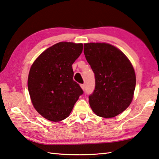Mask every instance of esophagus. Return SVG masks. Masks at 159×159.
<instances>
[{"mask_svg":"<svg viewBox=\"0 0 159 159\" xmlns=\"http://www.w3.org/2000/svg\"><path fill=\"white\" fill-rule=\"evenodd\" d=\"M80 86H81V88H82L84 91L85 90V84H80Z\"/></svg>","mask_w":159,"mask_h":159,"instance_id":"34e87169","label":"esophagus"}]
</instances>
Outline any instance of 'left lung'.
<instances>
[{"instance_id": "obj_1", "label": "left lung", "mask_w": 159, "mask_h": 159, "mask_svg": "<svg viewBox=\"0 0 159 159\" xmlns=\"http://www.w3.org/2000/svg\"><path fill=\"white\" fill-rule=\"evenodd\" d=\"M84 53L95 74V86L89 104L95 114L110 118L123 112L132 101L136 75L130 61L115 46L84 44Z\"/></svg>"}]
</instances>
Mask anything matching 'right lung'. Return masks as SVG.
<instances>
[{
  "mask_svg": "<svg viewBox=\"0 0 159 159\" xmlns=\"http://www.w3.org/2000/svg\"><path fill=\"white\" fill-rule=\"evenodd\" d=\"M82 50V43L59 42L41 53L32 65L28 80L30 96L37 112L50 121L66 118L83 94L73 80L72 68Z\"/></svg>",
  "mask_w": 159,
  "mask_h": 159,
  "instance_id": "obj_1",
  "label": "right lung"
}]
</instances>
